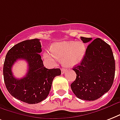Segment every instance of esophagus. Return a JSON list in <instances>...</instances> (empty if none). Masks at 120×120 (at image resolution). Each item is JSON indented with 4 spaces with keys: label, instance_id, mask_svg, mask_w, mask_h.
Instances as JSON below:
<instances>
[{
    "label": "esophagus",
    "instance_id": "esophagus-1",
    "mask_svg": "<svg viewBox=\"0 0 120 120\" xmlns=\"http://www.w3.org/2000/svg\"><path fill=\"white\" fill-rule=\"evenodd\" d=\"M65 72V70L64 69V68H62V70H61V72H62V74H64V73Z\"/></svg>",
    "mask_w": 120,
    "mask_h": 120
}]
</instances>
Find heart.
Masks as SVG:
<instances>
[{"label":"heart","instance_id":"obj_1","mask_svg":"<svg viewBox=\"0 0 120 120\" xmlns=\"http://www.w3.org/2000/svg\"><path fill=\"white\" fill-rule=\"evenodd\" d=\"M86 48L82 42L63 41L53 45L51 52L44 53L43 56L49 64L54 65L59 58L65 67H73L79 64L84 58Z\"/></svg>","mask_w":120,"mask_h":120}]
</instances>
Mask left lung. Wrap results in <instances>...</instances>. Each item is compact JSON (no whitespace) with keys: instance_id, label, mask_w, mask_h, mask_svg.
<instances>
[{"instance_id":"obj_1","label":"left lung","mask_w":120,"mask_h":120,"mask_svg":"<svg viewBox=\"0 0 120 120\" xmlns=\"http://www.w3.org/2000/svg\"><path fill=\"white\" fill-rule=\"evenodd\" d=\"M80 40L88 43L92 38ZM73 70L77 76L70 87L74 94L86 101L101 98L110 89L115 78V61L110 46L101 38L94 40L87 46L80 65Z\"/></svg>"}]
</instances>
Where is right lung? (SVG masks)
Here are the masks:
<instances>
[{"label": "right lung", "instance_id": "right-lung-1", "mask_svg": "<svg viewBox=\"0 0 120 120\" xmlns=\"http://www.w3.org/2000/svg\"><path fill=\"white\" fill-rule=\"evenodd\" d=\"M42 51L39 39L23 41L8 51L4 64L3 74L5 86L15 98L28 104H36L45 99L50 93L52 82L61 74L60 68L45 67L40 53ZM18 60H24L28 64L26 76L16 79L11 67Z\"/></svg>", "mask_w": 120, "mask_h": 120}]
</instances>
